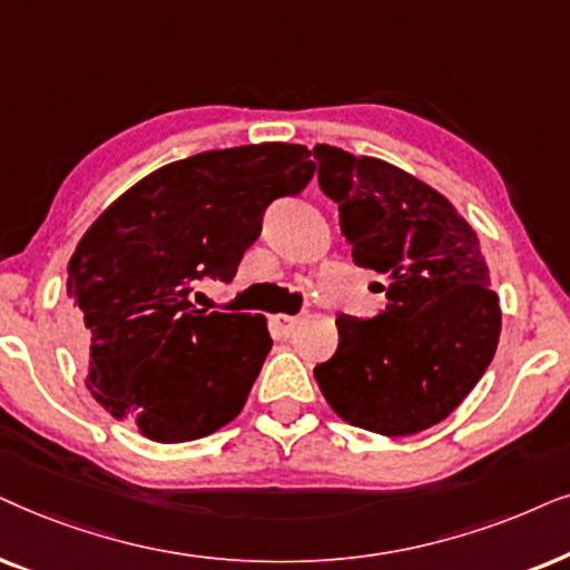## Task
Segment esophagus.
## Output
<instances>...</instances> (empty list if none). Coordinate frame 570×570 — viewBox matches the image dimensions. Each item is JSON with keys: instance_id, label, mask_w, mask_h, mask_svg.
<instances>
[{"instance_id": "34e87169", "label": "esophagus", "mask_w": 570, "mask_h": 570, "mask_svg": "<svg viewBox=\"0 0 570 570\" xmlns=\"http://www.w3.org/2000/svg\"><path fill=\"white\" fill-rule=\"evenodd\" d=\"M273 323H276V328H278L281 333H284V336H289V333L294 331V325L299 323V315H297V313H294V315H284V313H281V315L273 317Z\"/></svg>"}]
</instances>
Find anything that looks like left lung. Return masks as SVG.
Listing matches in <instances>:
<instances>
[{
	"label": "left lung",
	"mask_w": 570,
	"mask_h": 570,
	"mask_svg": "<svg viewBox=\"0 0 570 570\" xmlns=\"http://www.w3.org/2000/svg\"><path fill=\"white\" fill-rule=\"evenodd\" d=\"M313 154L354 263L389 276L381 313L336 317L338 348L315 381L354 428L414 435L443 422L495 354L488 263L472 226L412 174L325 142Z\"/></svg>",
	"instance_id": "8db88e82"
}]
</instances>
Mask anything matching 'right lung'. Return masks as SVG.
Instances as JSON below:
<instances>
[{
    "instance_id": "1",
    "label": "right lung",
    "mask_w": 570,
    "mask_h": 570,
    "mask_svg": "<svg viewBox=\"0 0 570 570\" xmlns=\"http://www.w3.org/2000/svg\"><path fill=\"white\" fill-rule=\"evenodd\" d=\"M305 146L206 150L148 174L82 234L67 265L86 385L114 420L158 443L224 428L271 352L263 315L193 305L200 281L237 276L278 197L309 185Z\"/></svg>"
}]
</instances>
